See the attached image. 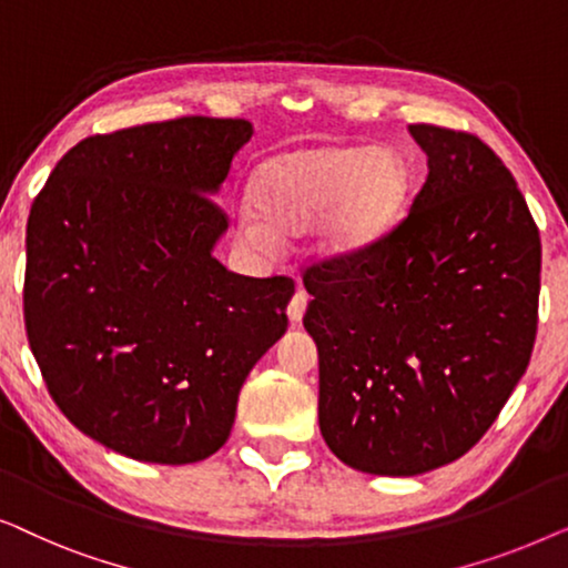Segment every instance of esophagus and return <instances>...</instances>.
<instances>
[{"mask_svg":"<svg viewBox=\"0 0 568 568\" xmlns=\"http://www.w3.org/2000/svg\"><path fill=\"white\" fill-rule=\"evenodd\" d=\"M305 310H307V294L297 290L294 292V297L290 300V307H286V315H290L292 323H300L302 317H305Z\"/></svg>","mask_w":568,"mask_h":568,"instance_id":"1","label":"esophagus"}]
</instances>
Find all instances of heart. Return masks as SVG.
Masks as SVG:
<instances>
[{"instance_id":"b5f03b06","label":"heart","mask_w":568,"mask_h":568,"mask_svg":"<svg viewBox=\"0 0 568 568\" xmlns=\"http://www.w3.org/2000/svg\"><path fill=\"white\" fill-rule=\"evenodd\" d=\"M410 170L395 150L321 144L261 162L251 181L255 214L237 216V237L258 253L278 235L315 227V253L352 263L395 227L406 206Z\"/></svg>"}]
</instances>
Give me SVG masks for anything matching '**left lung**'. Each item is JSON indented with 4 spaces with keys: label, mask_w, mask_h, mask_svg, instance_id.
<instances>
[{
    "label": "left lung",
    "mask_w": 568,
    "mask_h": 568,
    "mask_svg": "<svg viewBox=\"0 0 568 568\" xmlns=\"http://www.w3.org/2000/svg\"><path fill=\"white\" fill-rule=\"evenodd\" d=\"M408 131L429 175L406 220L362 258L305 271L321 434L372 476H418L468 453L538 331L540 235L515 178L478 136Z\"/></svg>",
    "instance_id": "left-lung-1"
}]
</instances>
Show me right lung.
<instances>
[{"label":"right lung","mask_w":568,"mask_h":568,"mask_svg":"<svg viewBox=\"0 0 568 568\" xmlns=\"http://www.w3.org/2000/svg\"><path fill=\"white\" fill-rule=\"evenodd\" d=\"M251 136V121L189 115L82 139L30 206V352L61 414L131 460L214 455L286 331L292 278L214 258L227 216L212 196Z\"/></svg>","instance_id":"obj_1"}]
</instances>
